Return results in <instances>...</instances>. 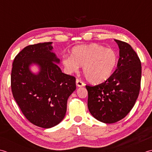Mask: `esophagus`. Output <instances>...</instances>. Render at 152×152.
Returning a JSON list of instances; mask_svg holds the SVG:
<instances>
[{
	"instance_id": "34e87169",
	"label": "esophagus",
	"mask_w": 152,
	"mask_h": 152,
	"mask_svg": "<svg viewBox=\"0 0 152 152\" xmlns=\"http://www.w3.org/2000/svg\"><path fill=\"white\" fill-rule=\"evenodd\" d=\"M76 85L77 87H82V86H85V84L81 81V80H80L79 79H76Z\"/></svg>"
}]
</instances>
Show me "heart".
Masks as SVG:
<instances>
[{
    "label": "heart",
    "mask_w": 152,
    "mask_h": 152,
    "mask_svg": "<svg viewBox=\"0 0 152 152\" xmlns=\"http://www.w3.org/2000/svg\"><path fill=\"white\" fill-rule=\"evenodd\" d=\"M117 54L111 48L92 43L77 45L72 49V54L63 56L61 64L67 73H72L83 65V72L89 83L98 85L109 79L117 64Z\"/></svg>",
    "instance_id": "1"
}]
</instances>
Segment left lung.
Here are the masks:
<instances>
[{"label": "left lung", "mask_w": 152, "mask_h": 152, "mask_svg": "<svg viewBox=\"0 0 152 152\" xmlns=\"http://www.w3.org/2000/svg\"><path fill=\"white\" fill-rule=\"evenodd\" d=\"M119 48L116 70L106 81L94 86L86 85L88 108L95 119L113 123L123 119L137 101L140 88V59L128 43L115 39Z\"/></svg>", "instance_id": "1"}]
</instances>
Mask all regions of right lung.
I'll list each match as a JSON object with an SVG mask.
<instances>
[{
    "instance_id": "obj_1",
    "label": "right lung",
    "mask_w": 152,
    "mask_h": 152,
    "mask_svg": "<svg viewBox=\"0 0 152 152\" xmlns=\"http://www.w3.org/2000/svg\"><path fill=\"white\" fill-rule=\"evenodd\" d=\"M52 42L24 48L12 64L11 88L13 96L27 120L49 129L64 118L67 102L75 91V78L61 72L60 60L52 51ZM37 65V73L30 67Z\"/></svg>"
}]
</instances>
